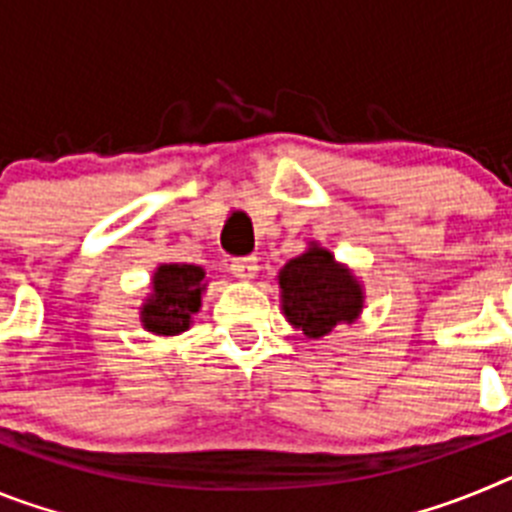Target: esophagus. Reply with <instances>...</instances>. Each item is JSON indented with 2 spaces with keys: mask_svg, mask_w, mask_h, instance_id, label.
Segmentation results:
<instances>
[{
  "mask_svg": "<svg viewBox=\"0 0 512 512\" xmlns=\"http://www.w3.org/2000/svg\"><path fill=\"white\" fill-rule=\"evenodd\" d=\"M230 274H233L235 279H241V282H251V279H256V274H259V264H256L253 256H248V259H235L233 264H230Z\"/></svg>",
  "mask_w": 512,
  "mask_h": 512,
  "instance_id": "1",
  "label": "esophagus"
}]
</instances>
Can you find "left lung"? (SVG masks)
Here are the masks:
<instances>
[{"label": "left lung", "mask_w": 512, "mask_h": 512, "mask_svg": "<svg viewBox=\"0 0 512 512\" xmlns=\"http://www.w3.org/2000/svg\"><path fill=\"white\" fill-rule=\"evenodd\" d=\"M277 282L284 318L307 338L330 336L338 325H354L364 312L361 279L318 241L289 259Z\"/></svg>", "instance_id": "1"}]
</instances>
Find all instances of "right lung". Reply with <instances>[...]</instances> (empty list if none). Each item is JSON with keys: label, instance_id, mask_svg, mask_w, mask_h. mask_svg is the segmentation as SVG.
I'll return each mask as SVG.
<instances>
[{"label": "right lung", "instance_id": "obj_1", "mask_svg": "<svg viewBox=\"0 0 512 512\" xmlns=\"http://www.w3.org/2000/svg\"><path fill=\"white\" fill-rule=\"evenodd\" d=\"M205 269L169 261L158 264L151 277V295L140 305V325L153 336H179L194 323L205 297Z\"/></svg>", "mask_w": 512, "mask_h": 512}]
</instances>
